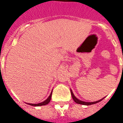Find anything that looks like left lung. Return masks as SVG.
<instances>
[{
	"instance_id": "8db88e82",
	"label": "left lung",
	"mask_w": 123,
	"mask_h": 123,
	"mask_svg": "<svg viewBox=\"0 0 123 123\" xmlns=\"http://www.w3.org/2000/svg\"><path fill=\"white\" fill-rule=\"evenodd\" d=\"M70 93H71V95H72V98L73 99V100L75 102L78 104H82V105H92V104H95V103H97L98 102H99L101 100H103V99L105 98H103V99H99V100L97 101H94V102H86V101H80L78 99L75 97L74 94H73V93H72V90H70Z\"/></svg>"
}]
</instances>
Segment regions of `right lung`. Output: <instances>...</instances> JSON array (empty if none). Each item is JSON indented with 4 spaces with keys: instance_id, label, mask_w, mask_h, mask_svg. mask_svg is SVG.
I'll list each match as a JSON object with an SVG mask.
<instances>
[{
    "instance_id": "obj_1",
    "label": "right lung",
    "mask_w": 123,
    "mask_h": 123,
    "mask_svg": "<svg viewBox=\"0 0 123 123\" xmlns=\"http://www.w3.org/2000/svg\"><path fill=\"white\" fill-rule=\"evenodd\" d=\"M51 96H52V92L51 93L50 95L49 96V98H47L45 101H44L41 102V103H37V104H33V103H28V104H29V105H32V106L45 105H47V104H48V103L50 102V101H51Z\"/></svg>"
}]
</instances>
